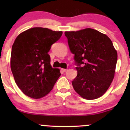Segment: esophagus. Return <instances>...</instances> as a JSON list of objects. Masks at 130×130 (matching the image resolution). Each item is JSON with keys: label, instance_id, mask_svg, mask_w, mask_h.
Segmentation results:
<instances>
[{"label": "esophagus", "instance_id": "1", "mask_svg": "<svg viewBox=\"0 0 130 130\" xmlns=\"http://www.w3.org/2000/svg\"><path fill=\"white\" fill-rule=\"evenodd\" d=\"M62 71H63V72H65V71H67V69H64V68H62Z\"/></svg>", "mask_w": 130, "mask_h": 130}]
</instances>
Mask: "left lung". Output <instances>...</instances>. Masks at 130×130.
<instances>
[{
	"mask_svg": "<svg viewBox=\"0 0 130 130\" xmlns=\"http://www.w3.org/2000/svg\"><path fill=\"white\" fill-rule=\"evenodd\" d=\"M65 35L77 65V76L72 81L74 90L85 99L100 97L114 77L117 53L112 42L105 34L90 28L65 32Z\"/></svg>",
	"mask_w": 130,
	"mask_h": 130,
	"instance_id": "8db88e82",
	"label": "left lung"
}]
</instances>
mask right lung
<instances>
[{
    "mask_svg": "<svg viewBox=\"0 0 130 130\" xmlns=\"http://www.w3.org/2000/svg\"><path fill=\"white\" fill-rule=\"evenodd\" d=\"M62 35V31L34 27L16 38L11 49V70L16 84L27 96L43 97L60 77V70L52 68L47 53Z\"/></svg>",
    "mask_w": 130,
    "mask_h": 130,
    "instance_id": "right-lung-1",
    "label": "right lung"
}]
</instances>
